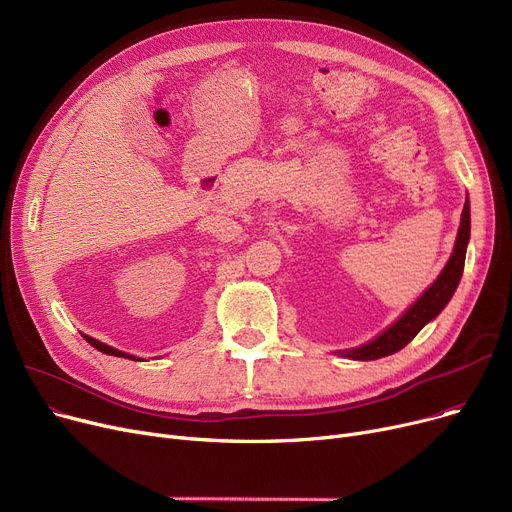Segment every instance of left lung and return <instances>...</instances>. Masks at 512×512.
I'll return each instance as SVG.
<instances>
[{
    "label": "left lung",
    "instance_id": "obj_1",
    "mask_svg": "<svg viewBox=\"0 0 512 512\" xmlns=\"http://www.w3.org/2000/svg\"><path fill=\"white\" fill-rule=\"evenodd\" d=\"M469 232H471V220H469V199L463 207V218H461V228L459 234H456L454 242V251L438 276V280L429 286L421 299L402 315L394 326H390L384 334H380L375 340L353 348V351H346L348 359H359V361H373V359H382L388 357L400 348H405L417 334L419 330L432 321L452 299V294L461 282L463 276V267H465V255H467V242H469Z\"/></svg>",
    "mask_w": 512,
    "mask_h": 512
}]
</instances>
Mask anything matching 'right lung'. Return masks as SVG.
<instances>
[{
	"label": "right lung",
	"instance_id": "add662e5",
	"mask_svg": "<svg viewBox=\"0 0 512 512\" xmlns=\"http://www.w3.org/2000/svg\"><path fill=\"white\" fill-rule=\"evenodd\" d=\"M85 340L91 344V346H95L97 351H101V353H105V355H114V357H126V359H132V361H137V357H132V355H126V353H122V351H116V348H112V346H107V344H103V342H99V340H95V338H91V336H85Z\"/></svg>",
	"mask_w": 512,
	"mask_h": 512
}]
</instances>
